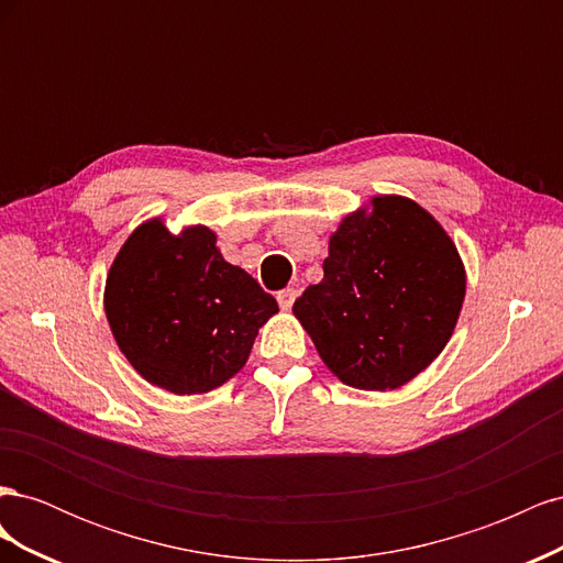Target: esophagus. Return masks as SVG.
<instances>
[{
    "label": "esophagus",
    "instance_id": "esophagus-1",
    "mask_svg": "<svg viewBox=\"0 0 563 563\" xmlns=\"http://www.w3.org/2000/svg\"><path fill=\"white\" fill-rule=\"evenodd\" d=\"M296 296H298L296 288H284V291H279V294H277L279 308H282V310H291V308H294V302H296Z\"/></svg>",
    "mask_w": 563,
    "mask_h": 563
}]
</instances>
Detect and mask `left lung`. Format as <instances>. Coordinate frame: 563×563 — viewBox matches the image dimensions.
<instances>
[{"label": "left lung", "mask_w": 563, "mask_h": 563, "mask_svg": "<svg viewBox=\"0 0 563 563\" xmlns=\"http://www.w3.org/2000/svg\"><path fill=\"white\" fill-rule=\"evenodd\" d=\"M465 284V265L434 216L408 197L378 195L340 220L323 279L305 288L294 314L338 380L385 391L413 380L446 347Z\"/></svg>", "instance_id": "8db88e82"}]
</instances>
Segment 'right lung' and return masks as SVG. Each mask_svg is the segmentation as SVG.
Instances as JSON below:
<instances>
[{
  "label": "right lung",
  "mask_w": 563,
  "mask_h": 563,
  "mask_svg": "<svg viewBox=\"0 0 563 563\" xmlns=\"http://www.w3.org/2000/svg\"><path fill=\"white\" fill-rule=\"evenodd\" d=\"M103 305L129 364L180 397L240 373L258 329L279 312L249 272L223 258L213 230L174 234L162 218L145 220L119 249Z\"/></svg>",
  "instance_id": "right-lung-1"
}]
</instances>
